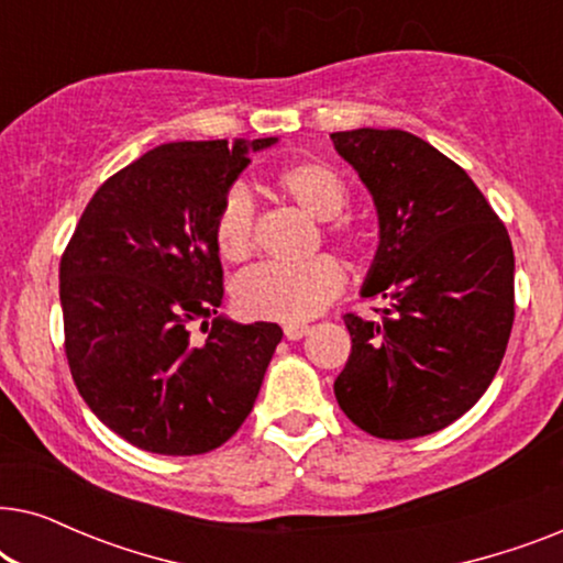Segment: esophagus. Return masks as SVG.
I'll return each instance as SVG.
<instances>
[{
    "label": "esophagus",
    "mask_w": 563,
    "mask_h": 563,
    "mask_svg": "<svg viewBox=\"0 0 563 563\" xmlns=\"http://www.w3.org/2000/svg\"><path fill=\"white\" fill-rule=\"evenodd\" d=\"M310 333V325H299V322H289V325H284V335L289 338V341H299V338H305Z\"/></svg>",
    "instance_id": "34e87169"
}]
</instances>
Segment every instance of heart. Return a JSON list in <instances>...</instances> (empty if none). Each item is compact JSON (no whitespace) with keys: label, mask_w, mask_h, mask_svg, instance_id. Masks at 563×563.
I'll return each mask as SVG.
<instances>
[{"label":"heart","mask_w":563,"mask_h":563,"mask_svg":"<svg viewBox=\"0 0 563 563\" xmlns=\"http://www.w3.org/2000/svg\"><path fill=\"white\" fill-rule=\"evenodd\" d=\"M274 189L299 207L312 220L328 222L325 233L345 251H358L364 243L361 230L338 214L349 205V184L325 161H297L274 174ZM256 210L243 187L228 189L214 214V245L220 256L241 264L253 251ZM343 268L330 256L305 264H264L243 274L235 284V305L249 318L302 322L325 310L341 295Z\"/></svg>","instance_id":"heart-1"}]
</instances>
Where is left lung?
<instances>
[{
	"instance_id": "8db88e82",
	"label": "left lung",
	"mask_w": 563,
	"mask_h": 563,
	"mask_svg": "<svg viewBox=\"0 0 563 563\" xmlns=\"http://www.w3.org/2000/svg\"><path fill=\"white\" fill-rule=\"evenodd\" d=\"M374 199L379 245L361 297L379 318L345 314L341 410L389 441L430 435L472 410L495 379L515 318L510 235L464 168L405 130L333 133Z\"/></svg>"
}]
</instances>
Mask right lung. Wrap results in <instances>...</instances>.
<instances>
[{
  "instance_id": "right-lung-1",
  "label": "right lung",
  "mask_w": 563,
  "mask_h": 563,
  "mask_svg": "<svg viewBox=\"0 0 563 563\" xmlns=\"http://www.w3.org/2000/svg\"><path fill=\"white\" fill-rule=\"evenodd\" d=\"M276 141H181L143 153L97 189L60 258L76 389L137 449L207 453L253 410L282 328L218 314L214 214L249 153ZM199 319L205 342L188 333Z\"/></svg>"
}]
</instances>
